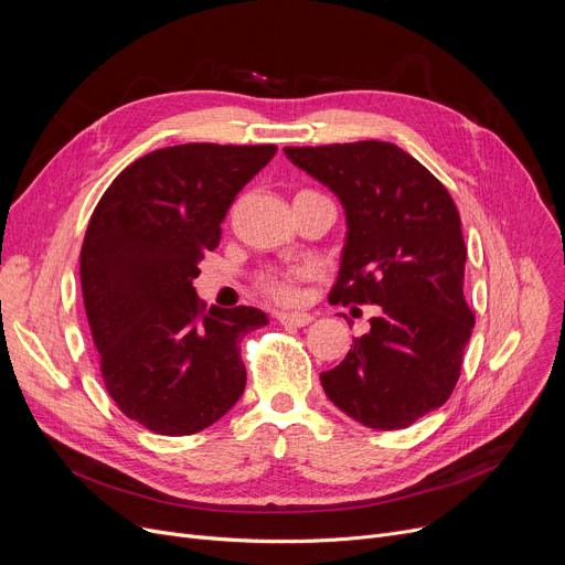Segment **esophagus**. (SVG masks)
<instances>
[{
    "mask_svg": "<svg viewBox=\"0 0 565 565\" xmlns=\"http://www.w3.org/2000/svg\"><path fill=\"white\" fill-rule=\"evenodd\" d=\"M277 320L284 324V328H307L309 322H313V316L305 311H284L277 316Z\"/></svg>",
    "mask_w": 565,
    "mask_h": 565,
    "instance_id": "obj_1",
    "label": "esophagus"
}]
</instances>
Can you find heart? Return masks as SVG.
Masks as SVG:
<instances>
[{"instance_id": "b5f03b06", "label": "heart", "mask_w": 565, "mask_h": 565, "mask_svg": "<svg viewBox=\"0 0 565 565\" xmlns=\"http://www.w3.org/2000/svg\"><path fill=\"white\" fill-rule=\"evenodd\" d=\"M305 275V267H267V270L256 275V286L267 298L277 302H292L298 298Z\"/></svg>"}]
</instances>
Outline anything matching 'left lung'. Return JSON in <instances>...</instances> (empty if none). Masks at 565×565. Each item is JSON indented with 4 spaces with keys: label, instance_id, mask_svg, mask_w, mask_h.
Returning a JSON list of instances; mask_svg holds the SVG:
<instances>
[{
    "label": "left lung",
    "instance_id": "left-lung-1",
    "mask_svg": "<svg viewBox=\"0 0 565 565\" xmlns=\"http://www.w3.org/2000/svg\"><path fill=\"white\" fill-rule=\"evenodd\" d=\"M284 151L345 207L348 241L330 300L382 309L345 360L320 373L322 390L369 428H407L454 394L473 328L458 207L419 160L390 141Z\"/></svg>",
    "mask_w": 565,
    "mask_h": 565
}]
</instances>
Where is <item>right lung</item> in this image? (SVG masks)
I'll use <instances>...</instances> for the list:
<instances>
[{"label": "right lung", "instance_id": "add662e5", "mask_svg": "<svg viewBox=\"0 0 565 565\" xmlns=\"http://www.w3.org/2000/svg\"><path fill=\"white\" fill-rule=\"evenodd\" d=\"M275 153V143L160 148L118 173L88 220L79 279L100 375L151 433H199L245 392L241 339L267 316L207 309L192 281L235 194Z\"/></svg>", "mask_w": 565, "mask_h": 565}]
</instances>
